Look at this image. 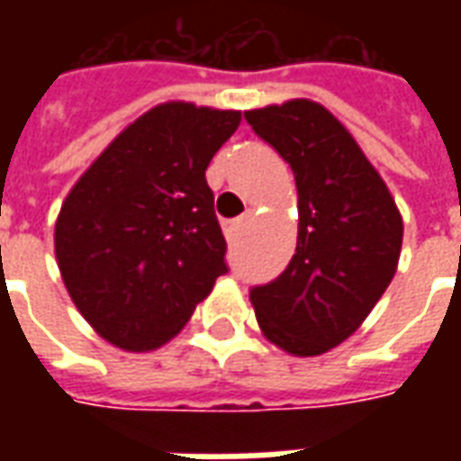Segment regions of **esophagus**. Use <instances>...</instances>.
Returning a JSON list of instances; mask_svg holds the SVG:
<instances>
[{
    "instance_id": "esophagus-1",
    "label": "esophagus",
    "mask_w": 461,
    "mask_h": 461,
    "mask_svg": "<svg viewBox=\"0 0 461 461\" xmlns=\"http://www.w3.org/2000/svg\"><path fill=\"white\" fill-rule=\"evenodd\" d=\"M241 224H244V220H227V221H221V230H224V234H227V237H231L234 231L240 230Z\"/></svg>"
}]
</instances>
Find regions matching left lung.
<instances>
[{
  "mask_svg": "<svg viewBox=\"0 0 461 461\" xmlns=\"http://www.w3.org/2000/svg\"><path fill=\"white\" fill-rule=\"evenodd\" d=\"M289 162L299 192L296 254L279 279L254 286L261 333L291 356L350 339L395 276L402 217L346 125L309 98L244 113Z\"/></svg>",
  "mask_w": 461,
  "mask_h": 461,
  "instance_id": "left-lung-1",
  "label": "left lung"
}]
</instances>
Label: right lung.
I'll list each match as a JSON object with an SVG mask.
<instances>
[{
  "label": "right lung",
  "mask_w": 461,
  "mask_h": 461,
  "mask_svg": "<svg viewBox=\"0 0 461 461\" xmlns=\"http://www.w3.org/2000/svg\"><path fill=\"white\" fill-rule=\"evenodd\" d=\"M240 122V111L155 105L66 194L54 230L59 271L76 309L111 346H165L227 274L204 170Z\"/></svg>",
  "instance_id": "add662e5"
}]
</instances>
